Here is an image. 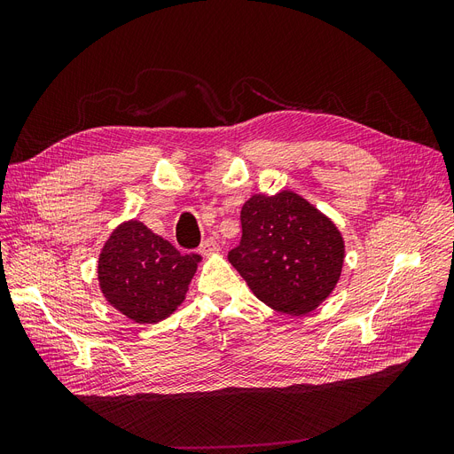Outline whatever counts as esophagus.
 Segmentation results:
<instances>
[{"mask_svg":"<svg viewBox=\"0 0 454 454\" xmlns=\"http://www.w3.org/2000/svg\"><path fill=\"white\" fill-rule=\"evenodd\" d=\"M199 252H200L202 255H212V254H217V252H219V244H217L214 239H206V240L200 244Z\"/></svg>","mask_w":454,"mask_h":454,"instance_id":"1","label":"esophagus"}]
</instances>
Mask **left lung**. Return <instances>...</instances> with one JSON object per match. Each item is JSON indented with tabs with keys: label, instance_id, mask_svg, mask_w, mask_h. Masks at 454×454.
<instances>
[{
	"label": "left lung",
	"instance_id": "left-lung-1",
	"mask_svg": "<svg viewBox=\"0 0 454 454\" xmlns=\"http://www.w3.org/2000/svg\"><path fill=\"white\" fill-rule=\"evenodd\" d=\"M242 240L231 265L274 310L303 316L335 290L345 263L337 225L294 191L252 195L240 212Z\"/></svg>",
	"mask_w": 454,
	"mask_h": 454
}]
</instances>
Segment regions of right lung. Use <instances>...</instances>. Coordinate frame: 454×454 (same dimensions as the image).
I'll return each mask as SVG.
<instances>
[{"label": "right lung", "instance_id": "obj_1", "mask_svg": "<svg viewBox=\"0 0 454 454\" xmlns=\"http://www.w3.org/2000/svg\"><path fill=\"white\" fill-rule=\"evenodd\" d=\"M197 254H180L140 219L117 225L98 255V284L106 301L136 324H157L184 303Z\"/></svg>", "mask_w": 454, "mask_h": 454}]
</instances>
